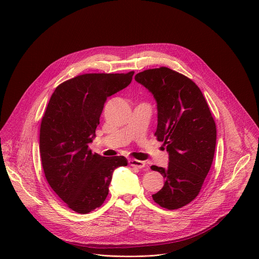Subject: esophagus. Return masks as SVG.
Instances as JSON below:
<instances>
[{
    "mask_svg": "<svg viewBox=\"0 0 259 259\" xmlns=\"http://www.w3.org/2000/svg\"><path fill=\"white\" fill-rule=\"evenodd\" d=\"M129 165L132 167H137V168H143L144 167V162L139 161V160H135V159H130L129 161Z\"/></svg>",
    "mask_w": 259,
    "mask_h": 259,
    "instance_id": "1",
    "label": "esophagus"
}]
</instances>
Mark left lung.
<instances>
[{
    "label": "left lung",
    "instance_id": "8db88e82",
    "mask_svg": "<svg viewBox=\"0 0 259 259\" xmlns=\"http://www.w3.org/2000/svg\"><path fill=\"white\" fill-rule=\"evenodd\" d=\"M135 81L157 101L155 135L169 153L167 168L152 166L165 178L154 201L168 210L190 204L200 193L211 168L216 125L200 88L188 77L168 67L138 72Z\"/></svg>",
    "mask_w": 259,
    "mask_h": 259
}]
</instances>
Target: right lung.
<instances>
[{
  "instance_id": "add662e5",
  "label": "right lung",
  "mask_w": 259,
  "mask_h": 259,
  "mask_svg": "<svg viewBox=\"0 0 259 259\" xmlns=\"http://www.w3.org/2000/svg\"><path fill=\"white\" fill-rule=\"evenodd\" d=\"M134 71L85 73L69 79L53 92L40 128V153L46 179L68 208L86 214L100 207L108 195L113 172L127 166L123 156L92 154L107 97L126 88Z\"/></svg>"
}]
</instances>
